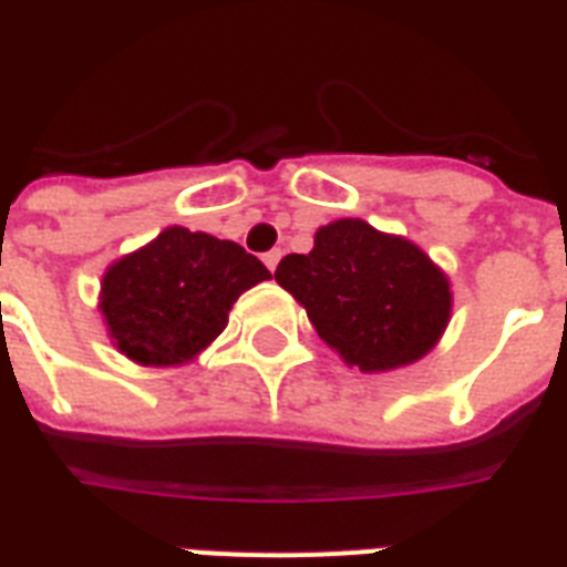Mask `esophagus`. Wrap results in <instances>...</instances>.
Wrapping results in <instances>:
<instances>
[{
  "label": "esophagus",
  "instance_id": "esophagus-1",
  "mask_svg": "<svg viewBox=\"0 0 567 567\" xmlns=\"http://www.w3.org/2000/svg\"><path fill=\"white\" fill-rule=\"evenodd\" d=\"M279 258H282V249H270V252H265V256H261V261H265L267 270L274 274L276 265H279Z\"/></svg>",
  "mask_w": 567,
  "mask_h": 567
}]
</instances>
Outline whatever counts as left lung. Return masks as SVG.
Returning <instances> with one entry per match:
<instances>
[{
  "mask_svg": "<svg viewBox=\"0 0 567 567\" xmlns=\"http://www.w3.org/2000/svg\"><path fill=\"white\" fill-rule=\"evenodd\" d=\"M274 276L315 332L362 373L423 359L453 311L447 274L417 244L359 217L320 226L311 252L285 256Z\"/></svg>",
  "mask_w": 567,
  "mask_h": 567,
  "instance_id": "obj_1",
  "label": "left lung"
}]
</instances>
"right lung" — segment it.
<instances>
[{
    "label": "right lung",
    "instance_id": "right-lung-1",
    "mask_svg": "<svg viewBox=\"0 0 567 567\" xmlns=\"http://www.w3.org/2000/svg\"><path fill=\"white\" fill-rule=\"evenodd\" d=\"M270 279L235 240L167 226L146 247L111 261L100 311L111 344L144 368L194 362L229 323L240 293Z\"/></svg>",
    "mask_w": 567,
    "mask_h": 567
}]
</instances>
